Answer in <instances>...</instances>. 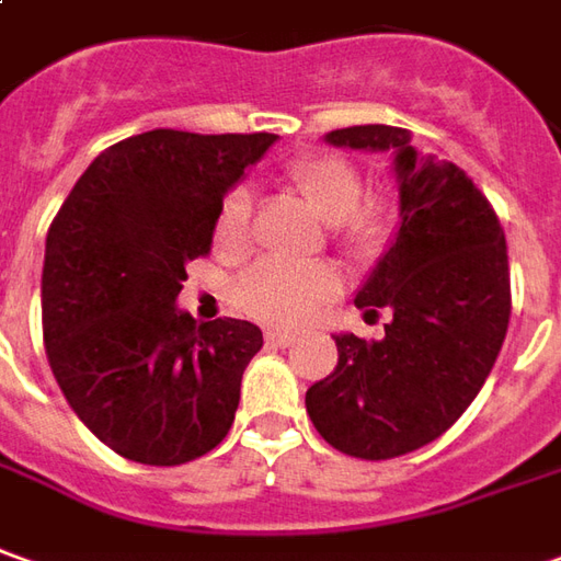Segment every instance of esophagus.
Returning a JSON list of instances; mask_svg holds the SVG:
<instances>
[{"label": "esophagus", "instance_id": "obj_1", "mask_svg": "<svg viewBox=\"0 0 561 561\" xmlns=\"http://www.w3.org/2000/svg\"><path fill=\"white\" fill-rule=\"evenodd\" d=\"M264 341L270 346H291L295 344V334L291 331H279V329H270L264 334Z\"/></svg>", "mask_w": 561, "mask_h": 561}]
</instances>
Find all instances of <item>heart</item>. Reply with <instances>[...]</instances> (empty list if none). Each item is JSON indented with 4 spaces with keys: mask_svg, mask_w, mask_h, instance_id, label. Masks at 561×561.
Masks as SVG:
<instances>
[{
    "mask_svg": "<svg viewBox=\"0 0 561 561\" xmlns=\"http://www.w3.org/2000/svg\"><path fill=\"white\" fill-rule=\"evenodd\" d=\"M295 186L322 220H329L331 239L346 261L368 266L380 261L396 236V208L387 196L362 199V174L353 162L331 152H310L285 169ZM215 254L227 264L242 261L251 251V196L236 186L217 205L211 224ZM341 291V273L331 264H285L261 261L236 285V304L251 319L266 325L297 329L322 312Z\"/></svg>",
    "mask_w": 561,
    "mask_h": 561,
    "instance_id": "heart-1",
    "label": "heart"
}]
</instances>
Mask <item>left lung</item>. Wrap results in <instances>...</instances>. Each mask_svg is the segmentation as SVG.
Returning a JSON list of instances; mask_svg holds the SVG:
<instances>
[{
	"label": "left lung",
	"instance_id": "8db88e82",
	"mask_svg": "<svg viewBox=\"0 0 561 561\" xmlns=\"http://www.w3.org/2000/svg\"><path fill=\"white\" fill-rule=\"evenodd\" d=\"M329 144L396 152L402 224L356 297L365 319L390 312L383 337L337 334L307 414L331 448L390 460L439 439L494 368L513 307L504 227L457 165L417 156L409 128L353 125Z\"/></svg>",
	"mask_w": 561,
	"mask_h": 561
}]
</instances>
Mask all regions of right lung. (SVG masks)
<instances>
[{
	"label": "right lung",
	"mask_w": 561,
	"mask_h": 561,
	"mask_svg": "<svg viewBox=\"0 0 561 561\" xmlns=\"http://www.w3.org/2000/svg\"><path fill=\"white\" fill-rule=\"evenodd\" d=\"M276 135L156 128L106 147L48 227L42 341L70 409L147 467L208 455L230 433L257 325H196L174 300L211 251L217 205Z\"/></svg>",
	"instance_id": "add662e5"
}]
</instances>
